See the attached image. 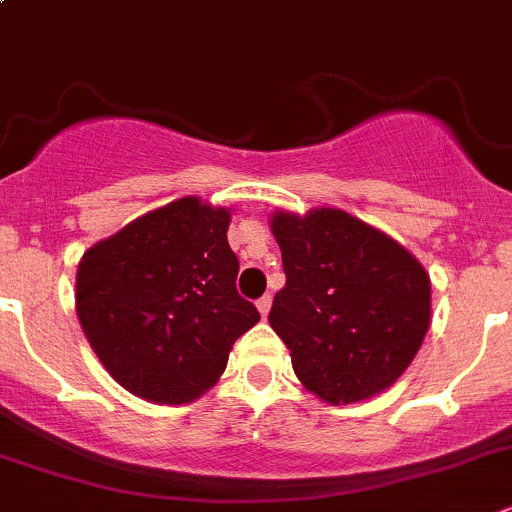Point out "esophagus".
<instances>
[{"label": "esophagus", "mask_w": 512, "mask_h": 512, "mask_svg": "<svg viewBox=\"0 0 512 512\" xmlns=\"http://www.w3.org/2000/svg\"><path fill=\"white\" fill-rule=\"evenodd\" d=\"M270 305H272L270 295H262V298L257 300V310L262 313V318H267V313H270Z\"/></svg>", "instance_id": "34e87169"}]
</instances>
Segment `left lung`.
Returning <instances> with one entry per match:
<instances>
[{"label": "left lung", "instance_id": "left-lung-1", "mask_svg": "<svg viewBox=\"0 0 512 512\" xmlns=\"http://www.w3.org/2000/svg\"><path fill=\"white\" fill-rule=\"evenodd\" d=\"M285 288L270 310L295 376L328 404L389 389L417 356L432 283L417 257L341 209L275 212Z\"/></svg>", "mask_w": 512, "mask_h": 512}]
</instances>
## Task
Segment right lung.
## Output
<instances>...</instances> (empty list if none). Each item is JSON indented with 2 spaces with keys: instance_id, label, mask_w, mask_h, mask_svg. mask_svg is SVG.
<instances>
[{
  "instance_id": "add662e5",
  "label": "right lung",
  "mask_w": 512,
  "mask_h": 512,
  "mask_svg": "<svg viewBox=\"0 0 512 512\" xmlns=\"http://www.w3.org/2000/svg\"><path fill=\"white\" fill-rule=\"evenodd\" d=\"M229 209L184 197L133 219L83 255L75 308L108 374L141 399L189 404L217 384L257 321L234 288Z\"/></svg>"
}]
</instances>
